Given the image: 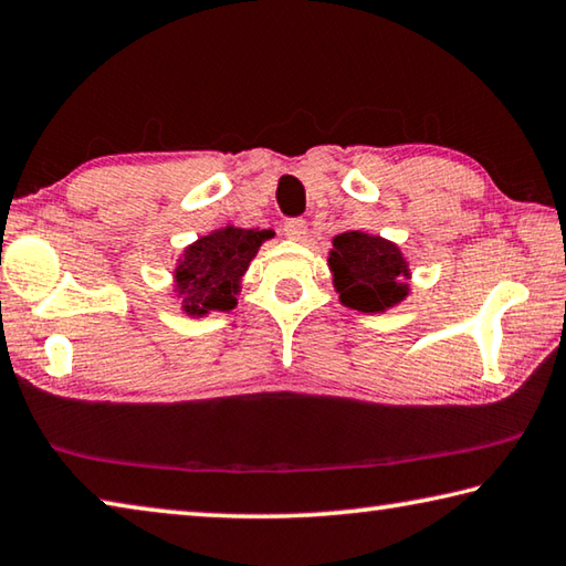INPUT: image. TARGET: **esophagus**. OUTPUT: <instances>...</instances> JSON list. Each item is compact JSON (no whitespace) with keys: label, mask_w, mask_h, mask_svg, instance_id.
Segmentation results:
<instances>
[{"label":"esophagus","mask_w":566,"mask_h":566,"mask_svg":"<svg viewBox=\"0 0 566 566\" xmlns=\"http://www.w3.org/2000/svg\"><path fill=\"white\" fill-rule=\"evenodd\" d=\"M284 234L294 239V242H302V239L306 237V222H304V219H286Z\"/></svg>","instance_id":"esophagus-1"}]
</instances>
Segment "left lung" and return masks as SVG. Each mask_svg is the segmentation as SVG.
Masks as SVG:
<instances>
[{"instance_id": "1", "label": "left lung", "mask_w": 566, "mask_h": 566, "mask_svg": "<svg viewBox=\"0 0 566 566\" xmlns=\"http://www.w3.org/2000/svg\"><path fill=\"white\" fill-rule=\"evenodd\" d=\"M332 284L339 302L364 314H379L407 300L409 262L401 249L379 234L359 229L337 234L329 252Z\"/></svg>"}]
</instances>
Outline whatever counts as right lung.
I'll list each match as a JSON object with an SVG mask.
<instances>
[{"label": "right lung", "mask_w": 566, "mask_h": 566, "mask_svg": "<svg viewBox=\"0 0 566 566\" xmlns=\"http://www.w3.org/2000/svg\"><path fill=\"white\" fill-rule=\"evenodd\" d=\"M272 237V229L227 224L191 242L175 266V292L181 312L189 317H207L212 312L234 310L249 262Z\"/></svg>", "instance_id": "obj_1"}]
</instances>
